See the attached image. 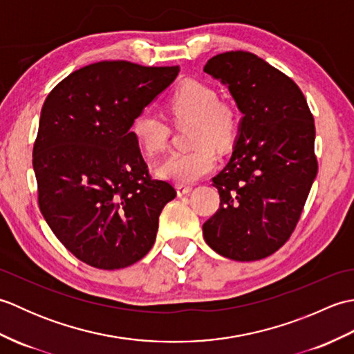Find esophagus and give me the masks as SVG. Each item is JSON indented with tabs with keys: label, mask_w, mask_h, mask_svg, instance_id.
<instances>
[{
	"label": "esophagus",
	"mask_w": 354,
	"mask_h": 354,
	"mask_svg": "<svg viewBox=\"0 0 354 354\" xmlns=\"http://www.w3.org/2000/svg\"><path fill=\"white\" fill-rule=\"evenodd\" d=\"M193 189L190 185H184V184H178L176 185V192H178V196H184V194H189Z\"/></svg>",
	"instance_id": "34e87169"
}]
</instances>
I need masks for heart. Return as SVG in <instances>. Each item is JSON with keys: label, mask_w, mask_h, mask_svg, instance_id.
Masks as SVG:
<instances>
[{"label": "heart", "mask_w": 354, "mask_h": 354, "mask_svg": "<svg viewBox=\"0 0 354 354\" xmlns=\"http://www.w3.org/2000/svg\"><path fill=\"white\" fill-rule=\"evenodd\" d=\"M169 109L176 122H193V145L189 152L167 156L158 175L176 184H193L216 167V147H227L234 138L237 120L227 104L219 103L216 89L204 82L185 80L169 100ZM131 132L140 149L149 156L162 153L169 142L170 129L164 120L150 111L135 117Z\"/></svg>", "instance_id": "1"}]
</instances>
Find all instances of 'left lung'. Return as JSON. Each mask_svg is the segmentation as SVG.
<instances>
[{
  "mask_svg": "<svg viewBox=\"0 0 354 354\" xmlns=\"http://www.w3.org/2000/svg\"><path fill=\"white\" fill-rule=\"evenodd\" d=\"M204 71L228 88L243 117L213 178L221 207L202 232L223 257L265 259L288 242L317 178L313 115L295 82L252 53H222Z\"/></svg>",
  "mask_w": 354,
  "mask_h": 354,
  "instance_id": "8db88e82",
  "label": "left lung"
}]
</instances>
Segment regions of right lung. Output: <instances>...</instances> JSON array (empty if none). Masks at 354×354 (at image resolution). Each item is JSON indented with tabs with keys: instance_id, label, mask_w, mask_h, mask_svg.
Returning a JSON list of instances; mask_svg holds the SVG:
<instances>
[{
	"instance_id": "1",
	"label": "right lung",
	"mask_w": 354,
	"mask_h": 354,
	"mask_svg": "<svg viewBox=\"0 0 354 354\" xmlns=\"http://www.w3.org/2000/svg\"><path fill=\"white\" fill-rule=\"evenodd\" d=\"M178 73L97 62L71 73L44 102L33 147L39 208L61 243L89 266H131L155 243L176 190L150 178L131 127Z\"/></svg>"
}]
</instances>
